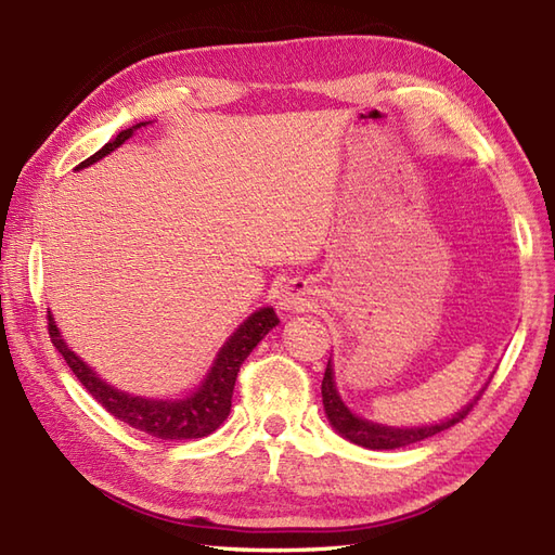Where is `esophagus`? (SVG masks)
<instances>
[{
	"label": "esophagus",
	"mask_w": 555,
	"mask_h": 555,
	"mask_svg": "<svg viewBox=\"0 0 555 555\" xmlns=\"http://www.w3.org/2000/svg\"><path fill=\"white\" fill-rule=\"evenodd\" d=\"M310 294H313V289H310V282L296 278V280H289L287 285L280 289L278 304L285 310H304L310 301Z\"/></svg>",
	"instance_id": "34e87169"
}]
</instances>
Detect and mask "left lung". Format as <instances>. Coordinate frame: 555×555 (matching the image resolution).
I'll list each match as a JSON object with an SVG mask.
<instances>
[{
    "label": "left lung",
    "mask_w": 555,
    "mask_h": 555,
    "mask_svg": "<svg viewBox=\"0 0 555 555\" xmlns=\"http://www.w3.org/2000/svg\"><path fill=\"white\" fill-rule=\"evenodd\" d=\"M480 400V396L476 398V402ZM470 402L466 408L454 414L452 418L436 426H416V428H390V426H382V424H372V422H364V418L356 416L350 412L346 404L341 402L339 393H336L334 388V372H332V364H327V370H324V379H322V404H324V412H327L332 426L339 430L344 438H348L350 442L360 444V448H367V450H398V448H408V444L414 442H422L430 436L440 434V430L450 428L454 424L462 422L466 418V414L473 410Z\"/></svg>",
    "instance_id": "1"
}]
</instances>
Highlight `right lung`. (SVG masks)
<instances>
[{"mask_svg":"<svg viewBox=\"0 0 555 555\" xmlns=\"http://www.w3.org/2000/svg\"><path fill=\"white\" fill-rule=\"evenodd\" d=\"M145 121H141V125L131 129L119 131L111 143H105L99 153H93L85 162H79L75 169L89 167L101 157L111 155L115 147H119L127 139H131L133 131L141 129ZM47 318H49L51 344L59 348V353L65 358L67 367L73 370L79 384L89 390L91 398L101 402V408H105L115 418H119V422H125L131 428L143 430V434L159 440L205 438L211 434V430L219 428L223 424V418L231 414L233 388H235V379L242 362L247 360V356L256 348V344H259L263 336L280 322L273 308L256 310L254 315H249L240 324L231 339L225 341L221 353L216 356V362L211 372L207 374L205 384H202L193 396H188L185 400H147L141 396L121 393V390L105 384L99 374H93V370H89L87 364L65 346L51 313Z\"/></svg>","mask_w":555,"mask_h":555,"instance_id":"1","label":"right lung"}]
</instances>
